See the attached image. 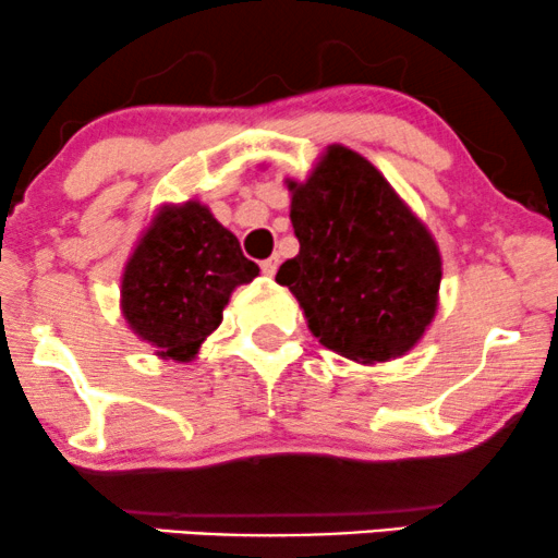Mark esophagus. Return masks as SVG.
<instances>
[{
    "instance_id": "1",
    "label": "esophagus",
    "mask_w": 558,
    "mask_h": 558,
    "mask_svg": "<svg viewBox=\"0 0 558 558\" xmlns=\"http://www.w3.org/2000/svg\"><path fill=\"white\" fill-rule=\"evenodd\" d=\"M262 272L267 275V278H272L275 272H278V257H270V259H262Z\"/></svg>"
}]
</instances>
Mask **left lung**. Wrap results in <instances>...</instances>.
Masks as SVG:
<instances>
[{
	"label": "left lung",
	"instance_id": "obj_1",
	"mask_svg": "<svg viewBox=\"0 0 558 558\" xmlns=\"http://www.w3.org/2000/svg\"><path fill=\"white\" fill-rule=\"evenodd\" d=\"M299 254L278 280L319 343L362 364L403 356L438 310V243L373 162L328 146L304 183L288 181Z\"/></svg>",
	"mask_w": 558,
	"mask_h": 558
}]
</instances>
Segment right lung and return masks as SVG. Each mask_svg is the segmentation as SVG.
Wrapping results in <instances>:
<instances>
[{
    "instance_id": "add662e5",
    "label": "right lung",
    "mask_w": 558,
    "mask_h": 558,
    "mask_svg": "<svg viewBox=\"0 0 558 558\" xmlns=\"http://www.w3.org/2000/svg\"><path fill=\"white\" fill-rule=\"evenodd\" d=\"M259 267L239 239L198 202L165 204L151 217L123 270L120 310L157 356L191 362L222 323L230 293Z\"/></svg>"
}]
</instances>
